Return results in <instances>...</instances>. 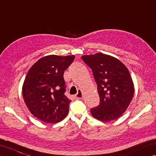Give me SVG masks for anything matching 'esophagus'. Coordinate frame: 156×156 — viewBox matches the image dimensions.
Here are the masks:
<instances>
[{"label":"esophagus","mask_w":156,"mask_h":156,"mask_svg":"<svg viewBox=\"0 0 156 156\" xmlns=\"http://www.w3.org/2000/svg\"><path fill=\"white\" fill-rule=\"evenodd\" d=\"M75 98L77 99H81L83 98V93L81 90H79L77 94L75 95Z\"/></svg>","instance_id":"1"}]
</instances>
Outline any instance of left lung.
Here are the masks:
<instances>
[{
  "instance_id": "obj_1",
  "label": "left lung",
  "mask_w": 156,
  "mask_h": 156,
  "mask_svg": "<svg viewBox=\"0 0 156 156\" xmlns=\"http://www.w3.org/2000/svg\"><path fill=\"white\" fill-rule=\"evenodd\" d=\"M81 58L91 69L100 98L99 105L91 109L92 115L104 122L119 118L134 94L129 70L119 59L101 53L83 55Z\"/></svg>"
}]
</instances>
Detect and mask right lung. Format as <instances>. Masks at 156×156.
Instances as JSON below:
<instances>
[{"label": "right lung", "instance_id": "obj_1", "mask_svg": "<svg viewBox=\"0 0 156 156\" xmlns=\"http://www.w3.org/2000/svg\"><path fill=\"white\" fill-rule=\"evenodd\" d=\"M75 55H51L30 68L23 85V99L30 112L45 123H57L69 113L71 100L65 95L64 71Z\"/></svg>", "mask_w": 156, "mask_h": 156}]
</instances>
